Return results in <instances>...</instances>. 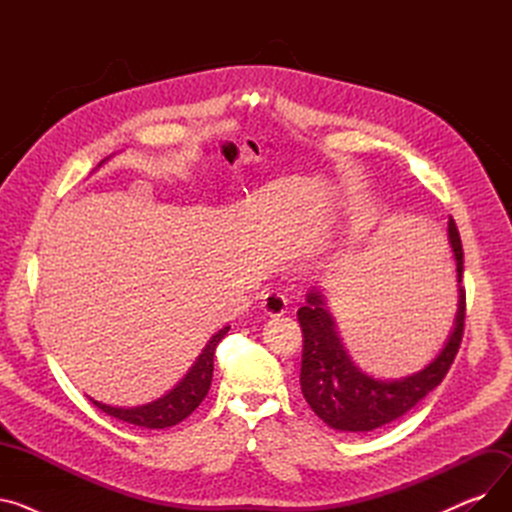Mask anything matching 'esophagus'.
I'll use <instances>...</instances> for the list:
<instances>
[{"mask_svg": "<svg viewBox=\"0 0 512 512\" xmlns=\"http://www.w3.org/2000/svg\"><path fill=\"white\" fill-rule=\"evenodd\" d=\"M261 307L270 317H280V315H284L288 311V299L284 297V294H280V292H267L265 297H263Z\"/></svg>", "mask_w": 512, "mask_h": 512, "instance_id": "esophagus-1", "label": "esophagus"}]
</instances>
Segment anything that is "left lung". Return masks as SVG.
Returning <instances> with one entry per match:
<instances>
[{
    "instance_id": "left-lung-1",
    "label": "left lung",
    "mask_w": 512,
    "mask_h": 512,
    "mask_svg": "<svg viewBox=\"0 0 512 512\" xmlns=\"http://www.w3.org/2000/svg\"><path fill=\"white\" fill-rule=\"evenodd\" d=\"M448 238L456 259V278H459V311L438 357L407 378L388 382L363 373L344 351L324 294L315 288L307 294L305 307L297 313L303 330L301 390L313 413L332 429L338 432L378 429L409 413L446 378L461 348L467 307L465 288L461 286L463 245L452 218L448 220Z\"/></svg>"
}]
</instances>
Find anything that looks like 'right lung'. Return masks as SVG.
<instances>
[{
  "instance_id": "obj_1",
  "label": "right lung",
  "mask_w": 512,
  "mask_h": 512,
  "mask_svg": "<svg viewBox=\"0 0 512 512\" xmlns=\"http://www.w3.org/2000/svg\"><path fill=\"white\" fill-rule=\"evenodd\" d=\"M228 330H230V326L222 328L218 334H213L211 340L205 344L201 355L197 357L195 365L188 369L184 378L168 394L149 402V405L124 409V407L103 405V402L91 398L93 405L99 407L103 413L112 415L120 421L139 425V427H149V429H164V427H172V425L184 421L201 405V400L209 392L211 378H213L215 346L220 344V340L228 334Z\"/></svg>"
}]
</instances>
